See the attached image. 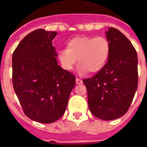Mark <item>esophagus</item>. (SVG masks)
<instances>
[{
    "instance_id": "esophagus-1",
    "label": "esophagus",
    "mask_w": 147,
    "mask_h": 147,
    "mask_svg": "<svg viewBox=\"0 0 147 147\" xmlns=\"http://www.w3.org/2000/svg\"><path fill=\"white\" fill-rule=\"evenodd\" d=\"M76 84H77V85H81V84H82L83 83L82 80H81L80 78H76Z\"/></svg>"
}]
</instances>
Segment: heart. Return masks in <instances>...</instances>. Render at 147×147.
I'll list each match as a JSON object with an SVG mask.
<instances>
[{"label":"heart","instance_id":"1","mask_svg":"<svg viewBox=\"0 0 147 147\" xmlns=\"http://www.w3.org/2000/svg\"><path fill=\"white\" fill-rule=\"evenodd\" d=\"M110 51V42L105 36H79L69 41L67 49L59 51L58 59L67 71L73 69L78 59L79 73H95L105 65Z\"/></svg>","mask_w":147,"mask_h":147}]
</instances>
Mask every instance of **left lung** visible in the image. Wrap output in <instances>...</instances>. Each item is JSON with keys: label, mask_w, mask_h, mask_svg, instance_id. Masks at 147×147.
I'll return each mask as SVG.
<instances>
[{"label": "left lung", "mask_w": 147, "mask_h": 147, "mask_svg": "<svg viewBox=\"0 0 147 147\" xmlns=\"http://www.w3.org/2000/svg\"><path fill=\"white\" fill-rule=\"evenodd\" d=\"M111 46L105 65L83 82L90 111L98 118L111 121L129 109L138 85L137 55L130 40L113 27L105 33Z\"/></svg>", "instance_id": "obj_1"}]
</instances>
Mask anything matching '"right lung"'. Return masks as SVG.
Masks as SVG:
<instances>
[{"label":"right lung","mask_w":147,"mask_h":147,"mask_svg":"<svg viewBox=\"0 0 147 147\" xmlns=\"http://www.w3.org/2000/svg\"><path fill=\"white\" fill-rule=\"evenodd\" d=\"M57 33L39 29L20 41L13 53V86L24 114L42 123L64 114L76 76L58 65L53 40Z\"/></svg>","instance_id":"add662e5"}]
</instances>
